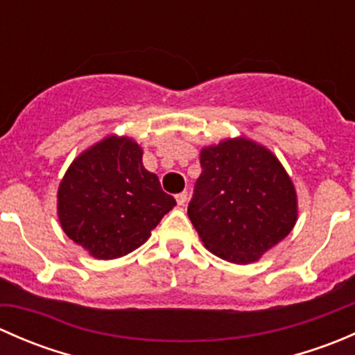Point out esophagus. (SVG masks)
<instances>
[{"label": "esophagus", "mask_w": 355, "mask_h": 355, "mask_svg": "<svg viewBox=\"0 0 355 355\" xmlns=\"http://www.w3.org/2000/svg\"><path fill=\"white\" fill-rule=\"evenodd\" d=\"M187 199H189L187 192H180V194H177V202H178V206H185V202H187Z\"/></svg>", "instance_id": "esophagus-1"}]
</instances>
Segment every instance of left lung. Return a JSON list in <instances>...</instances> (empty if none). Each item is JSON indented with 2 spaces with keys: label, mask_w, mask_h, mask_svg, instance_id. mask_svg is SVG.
Wrapping results in <instances>:
<instances>
[{
  "label": "left lung",
  "mask_w": 355,
  "mask_h": 355,
  "mask_svg": "<svg viewBox=\"0 0 355 355\" xmlns=\"http://www.w3.org/2000/svg\"><path fill=\"white\" fill-rule=\"evenodd\" d=\"M200 168L187 214L207 250L249 264L292 232L295 187L270 149L227 139L200 151Z\"/></svg>",
  "instance_id": "obj_1"
}]
</instances>
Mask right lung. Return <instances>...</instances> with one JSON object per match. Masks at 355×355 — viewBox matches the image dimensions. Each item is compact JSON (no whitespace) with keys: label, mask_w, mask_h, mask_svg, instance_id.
Segmentation results:
<instances>
[{"label":"right lung","mask_w":355,"mask_h":355,"mask_svg":"<svg viewBox=\"0 0 355 355\" xmlns=\"http://www.w3.org/2000/svg\"><path fill=\"white\" fill-rule=\"evenodd\" d=\"M175 204L142 164L141 146L116 135L75 157L58 189L63 232L98 259L141 247Z\"/></svg>","instance_id":"obj_1"}]
</instances>
